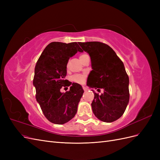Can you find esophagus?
<instances>
[{"label": "esophagus", "mask_w": 160, "mask_h": 160, "mask_svg": "<svg viewBox=\"0 0 160 160\" xmlns=\"http://www.w3.org/2000/svg\"><path fill=\"white\" fill-rule=\"evenodd\" d=\"M83 90H84L85 91L88 90V88H87V87H85V86H83Z\"/></svg>", "instance_id": "1"}]
</instances>
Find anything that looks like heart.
<instances>
[{
  "label": "heart",
  "mask_w": 160,
  "mask_h": 160,
  "mask_svg": "<svg viewBox=\"0 0 160 160\" xmlns=\"http://www.w3.org/2000/svg\"><path fill=\"white\" fill-rule=\"evenodd\" d=\"M88 55L86 54H83V55H81L79 57V59H81L82 58H83L84 57L87 56ZM85 77L86 75L84 74H77V75H74L72 77V80L76 82L77 83H84L85 82Z\"/></svg>",
  "instance_id": "1"
}]
</instances>
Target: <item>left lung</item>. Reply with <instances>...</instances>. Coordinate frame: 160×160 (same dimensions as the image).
Instances as JSON below:
<instances>
[{
	"mask_svg": "<svg viewBox=\"0 0 160 160\" xmlns=\"http://www.w3.org/2000/svg\"><path fill=\"white\" fill-rule=\"evenodd\" d=\"M79 45L91 58L92 71L87 85L98 91L103 90L99 95L92 89L95 95L91 103L93 112L103 122H115L123 115L129 100V80L123 62L103 42H79Z\"/></svg>",
	"mask_w": 160,
	"mask_h": 160,
	"instance_id": "8db88e82",
	"label": "left lung"
}]
</instances>
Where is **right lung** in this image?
<instances>
[{"label": "right lung", "instance_id": "1", "mask_svg": "<svg viewBox=\"0 0 160 160\" xmlns=\"http://www.w3.org/2000/svg\"><path fill=\"white\" fill-rule=\"evenodd\" d=\"M77 52H83L76 42H52L42 51L35 69L33 85L36 99L46 118L55 124H64L74 118L84 91L81 85L64 78L67 65ZM62 86H70L61 93Z\"/></svg>", "mask_w": 160, "mask_h": 160}]
</instances>
